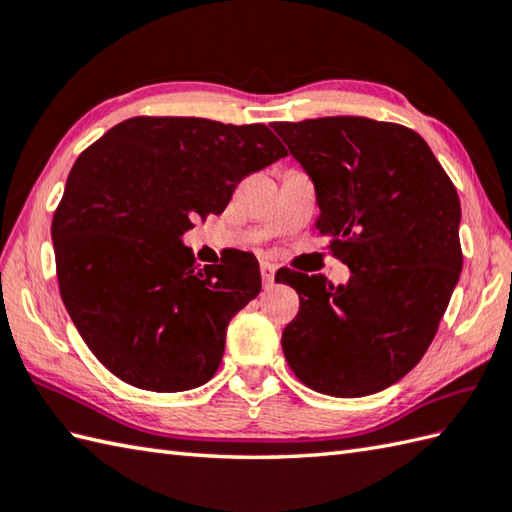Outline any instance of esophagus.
<instances>
[{
  "instance_id": "obj_1",
  "label": "esophagus",
  "mask_w": 512,
  "mask_h": 512,
  "mask_svg": "<svg viewBox=\"0 0 512 512\" xmlns=\"http://www.w3.org/2000/svg\"><path fill=\"white\" fill-rule=\"evenodd\" d=\"M259 270H262V281L264 286H270L275 281V266L268 264V262H262L259 264Z\"/></svg>"
}]
</instances>
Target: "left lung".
Segmentation results:
<instances>
[{
  "mask_svg": "<svg viewBox=\"0 0 512 512\" xmlns=\"http://www.w3.org/2000/svg\"><path fill=\"white\" fill-rule=\"evenodd\" d=\"M273 129L312 178L319 233L352 273L336 288L281 277L301 301L281 334L286 361L319 394H376L418 365L458 284V191L402 125L325 116Z\"/></svg>",
  "mask_w": 512,
  "mask_h": 512,
  "instance_id": "left-lung-1",
  "label": "left lung"
}]
</instances>
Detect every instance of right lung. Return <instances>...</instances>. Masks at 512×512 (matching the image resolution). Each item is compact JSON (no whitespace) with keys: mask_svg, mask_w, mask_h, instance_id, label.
<instances>
[{"mask_svg":"<svg viewBox=\"0 0 512 512\" xmlns=\"http://www.w3.org/2000/svg\"><path fill=\"white\" fill-rule=\"evenodd\" d=\"M286 149L266 125L136 116L76 158L52 220L61 299L125 383L171 394L220 367L226 328L262 290L248 253L198 268L182 235Z\"/></svg>","mask_w":512,"mask_h":512,"instance_id":"obj_1","label":"right lung"}]
</instances>
